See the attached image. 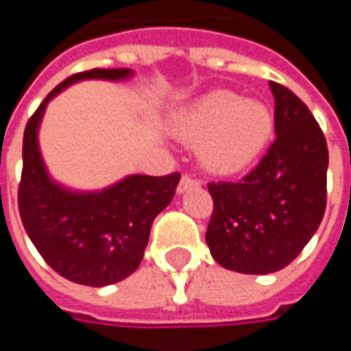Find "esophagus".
Masks as SVG:
<instances>
[{
	"label": "esophagus",
	"instance_id": "obj_1",
	"mask_svg": "<svg viewBox=\"0 0 351 351\" xmlns=\"http://www.w3.org/2000/svg\"><path fill=\"white\" fill-rule=\"evenodd\" d=\"M201 185V180H197L193 176H189V173H185L182 178V182H180V187H178V191L180 193H185L187 189H191V187H199Z\"/></svg>",
	"mask_w": 351,
	"mask_h": 351
}]
</instances>
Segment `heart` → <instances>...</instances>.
<instances>
[{"label": "heart", "instance_id": "obj_1", "mask_svg": "<svg viewBox=\"0 0 351 351\" xmlns=\"http://www.w3.org/2000/svg\"><path fill=\"white\" fill-rule=\"evenodd\" d=\"M274 119L260 101H246L232 91H213L185 113L182 134L203 142L205 166L217 173H234L250 166L271 134Z\"/></svg>", "mask_w": 351, "mask_h": 351}]
</instances>
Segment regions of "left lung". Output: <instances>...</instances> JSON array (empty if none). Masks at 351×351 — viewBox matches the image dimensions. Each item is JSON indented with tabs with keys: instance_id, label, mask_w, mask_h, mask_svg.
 Masks as SVG:
<instances>
[{
	"instance_id": "1",
	"label": "left lung",
	"mask_w": 351,
	"mask_h": 351,
	"mask_svg": "<svg viewBox=\"0 0 351 351\" xmlns=\"http://www.w3.org/2000/svg\"><path fill=\"white\" fill-rule=\"evenodd\" d=\"M277 138L240 182L209 183L210 256L240 274L289 265L317 232L326 209L328 146L313 113L291 89L269 82Z\"/></svg>"
}]
</instances>
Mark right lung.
Segmentation results:
<instances>
[{
	"mask_svg": "<svg viewBox=\"0 0 351 351\" xmlns=\"http://www.w3.org/2000/svg\"><path fill=\"white\" fill-rule=\"evenodd\" d=\"M130 74L128 68H93L66 77L25 127L21 221L45 262L80 285L105 287L136 271L152 223L173 199L182 176H128L101 191H70L48 176L38 150V125L47 103L64 88L80 80H125Z\"/></svg>",
	"mask_w": 351,
	"mask_h": 351,
	"instance_id": "obj_1",
	"label": "right lung"
}]
</instances>
